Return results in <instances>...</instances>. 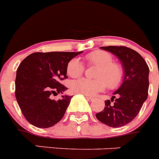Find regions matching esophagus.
<instances>
[{"instance_id":"obj_1","label":"esophagus","mask_w":159,"mask_h":159,"mask_svg":"<svg viewBox=\"0 0 159 159\" xmlns=\"http://www.w3.org/2000/svg\"><path fill=\"white\" fill-rule=\"evenodd\" d=\"M85 98H86V99H87V100H88V101H89V102H92V101H93V100H95V98H93V97H91V96H85Z\"/></svg>"}]
</instances>
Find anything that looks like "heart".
Here are the masks:
<instances>
[{"instance_id": "1", "label": "heart", "mask_w": 159, "mask_h": 159, "mask_svg": "<svg viewBox=\"0 0 159 159\" xmlns=\"http://www.w3.org/2000/svg\"><path fill=\"white\" fill-rule=\"evenodd\" d=\"M89 66H97L95 77L96 79L81 78L72 81L70 89L74 93L86 96H96L108 87L116 89L121 86L125 78V70L122 65L114 61L111 53L103 50H96L87 54L84 57ZM84 66L78 58H73L66 66V73L71 78H79L84 74Z\"/></svg>"}]
</instances>
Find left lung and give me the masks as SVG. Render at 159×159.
Listing matches in <instances>:
<instances>
[{
  "label": "left lung",
  "instance_id": "left-lung-1",
  "mask_svg": "<svg viewBox=\"0 0 159 159\" xmlns=\"http://www.w3.org/2000/svg\"><path fill=\"white\" fill-rule=\"evenodd\" d=\"M100 48L113 53L120 59L125 70V78L121 87L114 93L118 98L114 96L111 100H106L104 109L96 114V117L108 126L118 128L131 122L147 100L149 67L137 52L128 47L106 46Z\"/></svg>",
  "mask_w": 159,
  "mask_h": 159
}]
</instances>
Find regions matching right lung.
Returning <instances> with one entry per match:
<instances>
[{"instance_id": "1", "label": "right lung", "mask_w": 159, "mask_h": 159, "mask_svg": "<svg viewBox=\"0 0 159 159\" xmlns=\"http://www.w3.org/2000/svg\"><path fill=\"white\" fill-rule=\"evenodd\" d=\"M81 52H34L20 63L15 94L23 116L33 125L49 128L63 118L72 96H62L55 100L52 96L67 89L61 84L67 78V63Z\"/></svg>"}]
</instances>
